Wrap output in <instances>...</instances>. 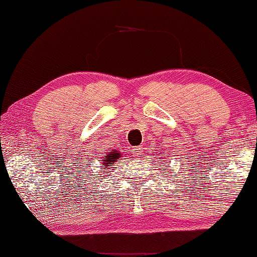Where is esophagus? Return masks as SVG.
<instances>
[{"label": "esophagus", "mask_w": 257, "mask_h": 257, "mask_svg": "<svg viewBox=\"0 0 257 257\" xmlns=\"http://www.w3.org/2000/svg\"><path fill=\"white\" fill-rule=\"evenodd\" d=\"M143 152H144L143 148H142V146H137L135 151H134V154H135L137 158H141L142 156H143Z\"/></svg>", "instance_id": "obj_1"}]
</instances>
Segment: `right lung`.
I'll list each match as a JSON object with an SVG mask.
<instances>
[{
  "label": "right lung",
  "mask_w": 257,
  "mask_h": 257,
  "mask_svg": "<svg viewBox=\"0 0 257 257\" xmlns=\"http://www.w3.org/2000/svg\"><path fill=\"white\" fill-rule=\"evenodd\" d=\"M120 157H121V153L119 150H109L108 152L105 154L104 158H103V165L105 167H108V166H112L114 162H116L117 160H120Z\"/></svg>",
  "instance_id": "add662e5"
}]
</instances>
